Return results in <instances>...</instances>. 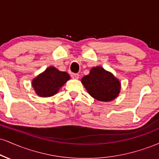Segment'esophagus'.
Returning a JSON list of instances; mask_svg holds the SVG:
<instances>
[{
  "label": "esophagus",
  "instance_id": "1",
  "mask_svg": "<svg viewBox=\"0 0 159 159\" xmlns=\"http://www.w3.org/2000/svg\"><path fill=\"white\" fill-rule=\"evenodd\" d=\"M71 76L72 78H74V79H78V78H79V75L78 73H72Z\"/></svg>",
  "mask_w": 159,
  "mask_h": 159
}]
</instances>
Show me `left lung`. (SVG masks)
Returning a JSON list of instances; mask_svg holds the SVG:
<instances>
[{
    "label": "left lung",
    "instance_id": "8db88e82",
    "mask_svg": "<svg viewBox=\"0 0 159 159\" xmlns=\"http://www.w3.org/2000/svg\"><path fill=\"white\" fill-rule=\"evenodd\" d=\"M81 82L89 94L100 101H111L118 96L121 84L117 78L101 66L90 70L89 75L84 76Z\"/></svg>",
    "mask_w": 159,
    "mask_h": 159
}]
</instances>
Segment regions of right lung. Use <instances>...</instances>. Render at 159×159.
<instances>
[{
	"mask_svg": "<svg viewBox=\"0 0 159 159\" xmlns=\"http://www.w3.org/2000/svg\"><path fill=\"white\" fill-rule=\"evenodd\" d=\"M70 78L66 72H61L51 66L32 81V87L39 96L50 97L58 93V89Z\"/></svg>",
	"mask_w": 159,
	"mask_h": 159,
	"instance_id": "1",
	"label": "right lung"
}]
</instances>
